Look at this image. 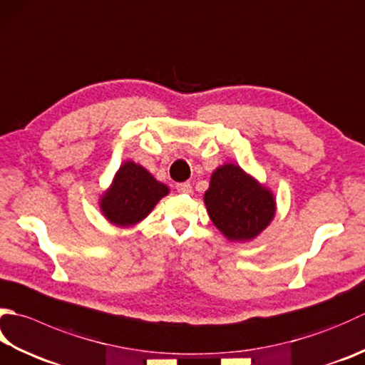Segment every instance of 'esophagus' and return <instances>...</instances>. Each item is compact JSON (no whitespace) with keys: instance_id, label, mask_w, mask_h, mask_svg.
<instances>
[{"instance_id":"34e87169","label":"esophagus","mask_w":365,"mask_h":365,"mask_svg":"<svg viewBox=\"0 0 365 365\" xmlns=\"http://www.w3.org/2000/svg\"><path fill=\"white\" fill-rule=\"evenodd\" d=\"M177 191H178V192H183V195H191V192H192L191 183H188V182L178 183V185H177Z\"/></svg>"}]
</instances>
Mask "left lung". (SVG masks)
I'll list each match as a JSON object with an SVG mask.
<instances>
[{
  "mask_svg": "<svg viewBox=\"0 0 365 365\" xmlns=\"http://www.w3.org/2000/svg\"><path fill=\"white\" fill-rule=\"evenodd\" d=\"M204 204L217 230L240 244L258 237L277 213L274 191L234 163L213 170Z\"/></svg>",
  "mask_w": 365,
  "mask_h": 365,
  "instance_id": "1",
  "label": "left lung"
}]
</instances>
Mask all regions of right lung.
<instances>
[{"label": "right lung", "mask_w": 365, "mask_h": 365, "mask_svg": "<svg viewBox=\"0 0 365 365\" xmlns=\"http://www.w3.org/2000/svg\"><path fill=\"white\" fill-rule=\"evenodd\" d=\"M170 192L166 183L148 173L139 163L120 164L109 188L99 196V210L110 225L131 227L145 220L164 196Z\"/></svg>", "instance_id": "1"}]
</instances>
